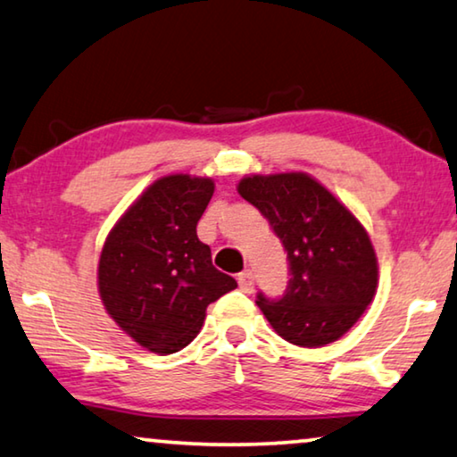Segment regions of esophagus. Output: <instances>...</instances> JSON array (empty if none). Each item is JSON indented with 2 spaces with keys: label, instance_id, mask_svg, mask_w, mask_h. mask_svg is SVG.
<instances>
[{
  "label": "esophagus",
  "instance_id": "34e87169",
  "mask_svg": "<svg viewBox=\"0 0 457 457\" xmlns=\"http://www.w3.org/2000/svg\"><path fill=\"white\" fill-rule=\"evenodd\" d=\"M237 285H240L242 291H246V294H250L252 287H254V275H252L250 270H244L237 275Z\"/></svg>",
  "mask_w": 457,
  "mask_h": 457
}]
</instances>
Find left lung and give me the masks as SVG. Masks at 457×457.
<instances>
[{
	"mask_svg": "<svg viewBox=\"0 0 457 457\" xmlns=\"http://www.w3.org/2000/svg\"><path fill=\"white\" fill-rule=\"evenodd\" d=\"M237 193L267 217L289 261L285 294H258V308L291 345L335 343L376 295L378 258L365 228L303 172L246 176Z\"/></svg>",
	"mask_w": 457,
	"mask_h": 457,
	"instance_id": "obj_1",
	"label": "left lung"
}]
</instances>
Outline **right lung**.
Returning a JSON list of instances; mask_svg holds the SVG:
<instances>
[{
    "label": "right lung",
    "instance_id": "add662e5",
    "mask_svg": "<svg viewBox=\"0 0 457 457\" xmlns=\"http://www.w3.org/2000/svg\"><path fill=\"white\" fill-rule=\"evenodd\" d=\"M215 185L172 174L155 180L108 234L98 262L102 303L143 349L170 355L199 335L205 310L236 289L196 236Z\"/></svg>",
    "mask_w": 457,
    "mask_h": 457
}]
</instances>
